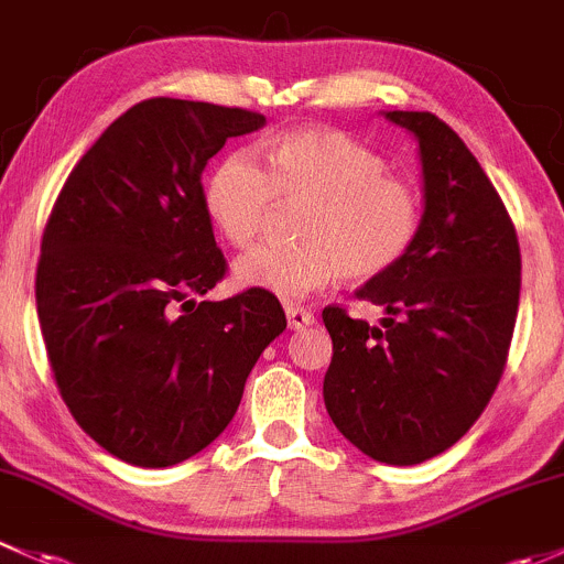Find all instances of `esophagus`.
Instances as JSON below:
<instances>
[{"label": "esophagus", "mask_w": 564, "mask_h": 564, "mask_svg": "<svg viewBox=\"0 0 564 564\" xmlns=\"http://www.w3.org/2000/svg\"><path fill=\"white\" fill-rule=\"evenodd\" d=\"M284 312H288V323L293 330H301V328H310L312 323H315V315H312L310 310H304V306H284Z\"/></svg>", "instance_id": "esophagus-1"}]
</instances>
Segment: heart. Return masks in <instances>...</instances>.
Segmentation results:
<instances>
[{
	"label": "heart",
	"instance_id": "heart-1",
	"mask_svg": "<svg viewBox=\"0 0 564 564\" xmlns=\"http://www.w3.org/2000/svg\"><path fill=\"white\" fill-rule=\"evenodd\" d=\"M276 200L306 203L295 223L299 243L249 249L234 265L236 284L301 301L341 274L371 282L397 269L415 247L423 195L388 171L386 156L330 127H301L274 138L265 167L236 152L214 167L206 208L236 247L258 241Z\"/></svg>",
	"mask_w": 564,
	"mask_h": 564
}]
</instances>
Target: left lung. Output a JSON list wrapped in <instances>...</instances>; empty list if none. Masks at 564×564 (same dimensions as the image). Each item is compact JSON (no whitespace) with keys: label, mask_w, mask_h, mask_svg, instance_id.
I'll list each match as a JSON object with an SVG mask.
<instances>
[{"label":"left lung","mask_w":564,"mask_h":564,"mask_svg":"<svg viewBox=\"0 0 564 564\" xmlns=\"http://www.w3.org/2000/svg\"><path fill=\"white\" fill-rule=\"evenodd\" d=\"M417 138L423 225L415 247L358 299L382 325L325 306L334 356L323 380L330 421L386 464H421L469 432L508 364L521 290L513 219L462 138L429 110H388Z\"/></svg>","instance_id":"1"}]
</instances>
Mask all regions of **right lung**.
Masks as SVG:
<instances>
[{
	"label": "right lung",
	"mask_w": 564,
	"mask_h": 564,
	"mask_svg": "<svg viewBox=\"0 0 564 564\" xmlns=\"http://www.w3.org/2000/svg\"><path fill=\"white\" fill-rule=\"evenodd\" d=\"M263 113L152 97L69 171L40 243L37 317L56 388L97 445L135 467L195 456L236 415L282 334L274 293L197 301L228 271L203 167Z\"/></svg>",
	"instance_id": "add662e5"
}]
</instances>
